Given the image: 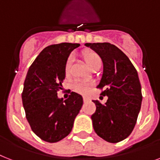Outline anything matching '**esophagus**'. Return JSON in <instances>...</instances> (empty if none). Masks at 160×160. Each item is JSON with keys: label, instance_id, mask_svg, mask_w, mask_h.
I'll list each match as a JSON object with an SVG mask.
<instances>
[{"label": "esophagus", "instance_id": "obj_1", "mask_svg": "<svg viewBox=\"0 0 160 160\" xmlns=\"http://www.w3.org/2000/svg\"><path fill=\"white\" fill-rule=\"evenodd\" d=\"M83 100H84V102H88V101H89V98H87V97H83Z\"/></svg>", "mask_w": 160, "mask_h": 160}]
</instances>
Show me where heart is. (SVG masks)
<instances>
[{"label": "heart", "instance_id": "heart-1", "mask_svg": "<svg viewBox=\"0 0 160 160\" xmlns=\"http://www.w3.org/2000/svg\"><path fill=\"white\" fill-rule=\"evenodd\" d=\"M84 60L86 64L88 65V67L91 69L93 67H95L97 65H101L102 61H101L100 57L97 54V53L93 52H85L84 55ZM71 58L68 59L66 67H65V71L66 73H68L71 68ZM72 88L75 91L80 93H87L91 89V84L88 82H84V81H80V80H76L72 84Z\"/></svg>", "mask_w": 160, "mask_h": 160}]
</instances>
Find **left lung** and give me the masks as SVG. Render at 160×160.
<instances>
[{
    "mask_svg": "<svg viewBox=\"0 0 160 160\" xmlns=\"http://www.w3.org/2000/svg\"><path fill=\"white\" fill-rule=\"evenodd\" d=\"M102 59L103 70L97 88L108 96L105 104L93 100L95 112L91 116L94 132L110 143H118L130 136L141 110L142 94L138 73L129 58L109 42L85 43Z\"/></svg>",
    "mask_w": 160,
    "mask_h": 160,
    "instance_id": "obj_1",
    "label": "left lung"
}]
</instances>
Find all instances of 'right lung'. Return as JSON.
I'll return each instance as SVG.
<instances>
[{
	"label": "right lung",
	"instance_id": "right-lung-1",
	"mask_svg": "<svg viewBox=\"0 0 160 160\" xmlns=\"http://www.w3.org/2000/svg\"><path fill=\"white\" fill-rule=\"evenodd\" d=\"M79 43L52 44L32 63L24 83L22 102L31 129L49 143L70 134L75 118L83 105L82 96L75 92L66 100L58 97L66 77L67 59Z\"/></svg>",
	"mask_w": 160,
	"mask_h": 160
}]
</instances>
